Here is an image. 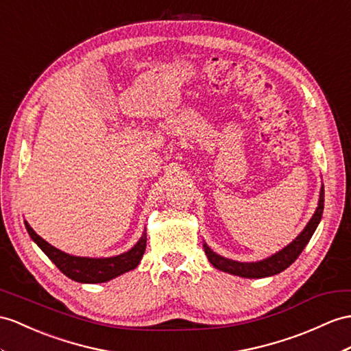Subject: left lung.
I'll list each match as a JSON object with an SVG mask.
<instances>
[{
  "label": "left lung",
  "mask_w": 351,
  "mask_h": 351,
  "mask_svg": "<svg viewBox=\"0 0 351 351\" xmlns=\"http://www.w3.org/2000/svg\"><path fill=\"white\" fill-rule=\"evenodd\" d=\"M324 189L322 187L320 191V199H319V207L315 210L314 216L308 221V225L305 226L299 237L293 243H290L287 247H285L283 250L276 253L271 258L261 261V262H253V263H244V262H235L230 259H225L221 256L216 254L215 252H211L207 245L204 244L205 254H207L208 261L213 263V267H216L220 271L229 272V274L234 276H240L245 278H262V277H269V276H276L278 272L285 271L289 268L298 258L299 254L302 253L305 249V245L308 244L311 240V237L314 234L315 228H317L319 221L323 215V207H324Z\"/></svg>",
  "instance_id": "obj_1"
}]
</instances>
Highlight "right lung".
Segmentation results:
<instances>
[{
    "label": "right lung",
    "instance_id": "obj_1",
    "mask_svg": "<svg viewBox=\"0 0 351 351\" xmlns=\"http://www.w3.org/2000/svg\"><path fill=\"white\" fill-rule=\"evenodd\" d=\"M25 226L29 237L37 243L40 249L46 253L47 258L52 261L58 269L64 276L71 278L79 283H104L111 278L123 274V272L136 268L140 263L144 252H146V234H143L141 240L136 243L130 252L123 254L114 256V258L106 259H90V258H77V256H70L61 250L55 249L47 241L43 240L40 235L36 234L28 221H25Z\"/></svg>",
    "mask_w": 351,
    "mask_h": 351
}]
</instances>
